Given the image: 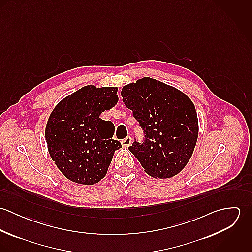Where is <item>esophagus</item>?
I'll return each instance as SVG.
<instances>
[{
	"instance_id": "esophagus-1",
	"label": "esophagus",
	"mask_w": 252,
	"mask_h": 252,
	"mask_svg": "<svg viewBox=\"0 0 252 252\" xmlns=\"http://www.w3.org/2000/svg\"><path fill=\"white\" fill-rule=\"evenodd\" d=\"M131 144H132V138L131 137H127V138H125V139H123L121 141V144L123 146H127L128 147Z\"/></svg>"
}]
</instances>
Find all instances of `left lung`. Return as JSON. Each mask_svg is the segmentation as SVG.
<instances>
[{
    "label": "left lung",
    "mask_w": 252,
    "mask_h": 252,
    "mask_svg": "<svg viewBox=\"0 0 252 252\" xmlns=\"http://www.w3.org/2000/svg\"><path fill=\"white\" fill-rule=\"evenodd\" d=\"M121 96L144 130V143L134 142L129 150L144 172L155 179L178 175L190 160L198 139L192 101L179 89L151 77L123 86Z\"/></svg>",
    "instance_id": "left-lung-1"
}]
</instances>
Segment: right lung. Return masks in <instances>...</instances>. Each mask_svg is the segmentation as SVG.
Returning <instances> with one entry per match:
<instances>
[{
  "instance_id": "obj_1",
  "label": "right lung",
  "mask_w": 252,
  "mask_h": 252,
  "mask_svg": "<svg viewBox=\"0 0 252 252\" xmlns=\"http://www.w3.org/2000/svg\"><path fill=\"white\" fill-rule=\"evenodd\" d=\"M116 93L117 87L87 85L52 110L45 140L51 159L68 180L91 185L107 175L114 151L121 144L111 139L113 123L100 115L117 104Z\"/></svg>"
}]
</instances>
